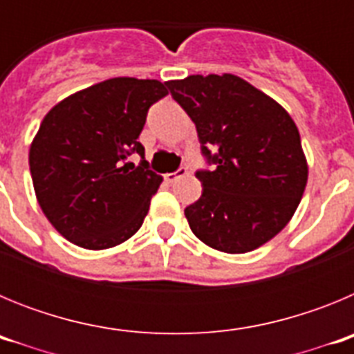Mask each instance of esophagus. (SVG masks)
<instances>
[{"instance_id":"34e87169","label":"esophagus","mask_w":354,"mask_h":354,"mask_svg":"<svg viewBox=\"0 0 354 354\" xmlns=\"http://www.w3.org/2000/svg\"><path fill=\"white\" fill-rule=\"evenodd\" d=\"M186 175H187V168H179L177 171H171V174L165 175V179H167L168 183H175V180L183 179V177H186Z\"/></svg>"}]
</instances>
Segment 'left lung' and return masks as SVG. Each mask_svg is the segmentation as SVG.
Here are the masks:
<instances>
[{"label":"left lung","instance_id":"8db88e82","mask_svg":"<svg viewBox=\"0 0 354 354\" xmlns=\"http://www.w3.org/2000/svg\"><path fill=\"white\" fill-rule=\"evenodd\" d=\"M167 86L195 122L202 152L216 165L212 171H196L202 196L184 209L189 228L225 253L266 245L290 221L308 179L294 120L234 74H196Z\"/></svg>","mask_w":354,"mask_h":354}]
</instances>
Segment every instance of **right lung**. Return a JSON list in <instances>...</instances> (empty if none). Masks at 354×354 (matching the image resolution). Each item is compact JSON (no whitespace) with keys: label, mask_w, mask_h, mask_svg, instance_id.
<instances>
[{"label":"right lung","mask_w":354,"mask_h":354,"mask_svg":"<svg viewBox=\"0 0 354 354\" xmlns=\"http://www.w3.org/2000/svg\"><path fill=\"white\" fill-rule=\"evenodd\" d=\"M158 80L111 77L65 97L44 117L30 147L37 202L67 241L86 250L122 245L142 227L161 175L126 162L145 154L138 136Z\"/></svg>","instance_id":"1"}]
</instances>
